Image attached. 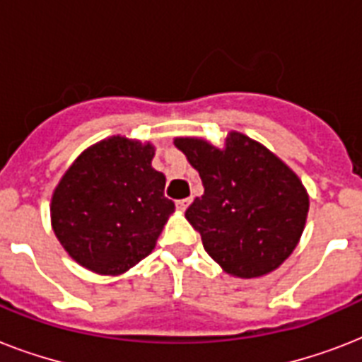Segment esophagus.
<instances>
[{
    "instance_id": "1",
    "label": "esophagus",
    "mask_w": 362,
    "mask_h": 362,
    "mask_svg": "<svg viewBox=\"0 0 362 362\" xmlns=\"http://www.w3.org/2000/svg\"><path fill=\"white\" fill-rule=\"evenodd\" d=\"M192 203V197H187V199H178L176 201V209H180V210H186L187 209V204Z\"/></svg>"
}]
</instances>
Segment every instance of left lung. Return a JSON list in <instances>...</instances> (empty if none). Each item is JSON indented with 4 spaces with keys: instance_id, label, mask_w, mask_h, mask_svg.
Instances as JSON below:
<instances>
[{
    "instance_id": "8db88e82",
    "label": "left lung",
    "mask_w": 362,
    "mask_h": 362,
    "mask_svg": "<svg viewBox=\"0 0 362 362\" xmlns=\"http://www.w3.org/2000/svg\"><path fill=\"white\" fill-rule=\"evenodd\" d=\"M199 170L204 193L186 210L187 221L221 269L255 278L278 269L297 246L308 214L303 182L274 153L240 133L226 148L176 139Z\"/></svg>"
}]
</instances>
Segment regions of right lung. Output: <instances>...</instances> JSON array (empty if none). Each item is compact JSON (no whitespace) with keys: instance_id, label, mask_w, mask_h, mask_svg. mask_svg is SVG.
I'll return each instance as SVG.
<instances>
[{"instance_id":"add662e5","label":"right lung","mask_w":362,"mask_h":362,"mask_svg":"<svg viewBox=\"0 0 362 362\" xmlns=\"http://www.w3.org/2000/svg\"><path fill=\"white\" fill-rule=\"evenodd\" d=\"M152 158V144L112 136L65 173L52 197V226L82 267L120 274L153 250L175 203Z\"/></svg>"}]
</instances>
